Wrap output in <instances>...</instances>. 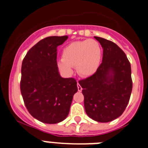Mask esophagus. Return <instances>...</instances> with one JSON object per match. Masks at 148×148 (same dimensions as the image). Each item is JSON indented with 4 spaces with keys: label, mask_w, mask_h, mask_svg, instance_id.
I'll return each mask as SVG.
<instances>
[{
    "label": "esophagus",
    "mask_w": 148,
    "mask_h": 148,
    "mask_svg": "<svg viewBox=\"0 0 148 148\" xmlns=\"http://www.w3.org/2000/svg\"><path fill=\"white\" fill-rule=\"evenodd\" d=\"M77 87H78V90L79 91V92H81V91H82V87H81V85L78 84V82L77 83Z\"/></svg>",
    "instance_id": "34e87169"
}]
</instances>
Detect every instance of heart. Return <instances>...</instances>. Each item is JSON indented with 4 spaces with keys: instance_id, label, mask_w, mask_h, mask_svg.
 Returning a JSON list of instances; mask_svg holds the SVG:
<instances>
[{
    "instance_id": "obj_1",
    "label": "heart",
    "mask_w": 148,
    "mask_h": 148,
    "mask_svg": "<svg viewBox=\"0 0 148 148\" xmlns=\"http://www.w3.org/2000/svg\"><path fill=\"white\" fill-rule=\"evenodd\" d=\"M101 58V49L93 39L76 40L70 43L62 50L61 60L58 62L62 72L70 74L75 66L78 74L87 77L96 72Z\"/></svg>"
}]
</instances>
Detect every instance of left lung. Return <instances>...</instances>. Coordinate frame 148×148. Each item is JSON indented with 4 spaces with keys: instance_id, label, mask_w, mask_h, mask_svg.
<instances>
[{
    "instance_id": "left-lung-1",
    "label": "left lung",
    "mask_w": 148,
    "mask_h": 148,
    "mask_svg": "<svg viewBox=\"0 0 148 148\" xmlns=\"http://www.w3.org/2000/svg\"><path fill=\"white\" fill-rule=\"evenodd\" d=\"M103 48L102 63L93 75L79 81L87 116L109 122L125 111L133 88L131 66L122 49L110 40L95 36Z\"/></svg>"
}]
</instances>
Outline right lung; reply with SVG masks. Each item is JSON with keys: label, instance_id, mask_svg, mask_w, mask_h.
<instances>
[{"label": "right lung", "instance_id": "right-lung-1", "mask_svg": "<svg viewBox=\"0 0 148 148\" xmlns=\"http://www.w3.org/2000/svg\"><path fill=\"white\" fill-rule=\"evenodd\" d=\"M68 38L50 36L40 40L27 53L22 62L21 92L29 113L46 124L64 121L78 91L75 78L60 75L57 47Z\"/></svg>", "mask_w": 148, "mask_h": 148}]
</instances>
